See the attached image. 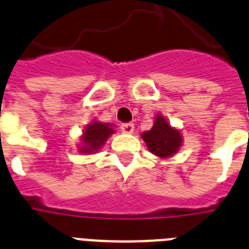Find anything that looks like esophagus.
<instances>
[{
  "instance_id": "esophagus-1",
  "label": "esophagus",
  "mask_w": 249,
  "mask_h": 249,
  "mask_svg": "<svg viewBox=\"0 0 249 249\" xmlns=\"http://www.w3.org/2000/svg\"><path fill=\"white\" fill-rule=\"evenodd\" d=\"M121 131L125 133V134H133L134 133V124L133 123H125V124H121Z\"/></svg>"
}]
</instances>
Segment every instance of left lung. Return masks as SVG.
I'll return each mask as SVG.
<instances>
[{
	"instance_id": "8db88e82",
	"label": "left lung",
	"mask_w": 249,
	"mask_h": 249,
	"mask_svg": "<svg viewBox=\"0 0 249 249\" xmlns=\"http://www.w3.org/2000/svg\"><path fill=\"white\" fill-rule=\"evenodd\" d=\"M141 137L150 153L163 160L175 156L183 142L181 131L173 128L162 114L157 115L152 129L144 131Z\"/></svg>"
}]
</instances>
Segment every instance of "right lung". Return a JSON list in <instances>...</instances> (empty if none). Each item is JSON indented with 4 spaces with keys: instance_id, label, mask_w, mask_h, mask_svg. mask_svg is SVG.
Returning a JSON list of instances; mask_svg holds the SVG:
<instances>
[{
    "instance_id": "1",
    "label": "right lung",
    "mask_w": 249,
    "mask_h": 249,
    "mask_svg": "<svg viewBox=\"0 0 249 249\" xmlns=\"http://www.w3.org/2000/svg\"><path fill=\"white\" fill-rule=\"evenodd\" d=\"M115 125L108 123L93 120L91 124L86 125L81 135V144H78V152L82 154L97 153L110 135L115 133Z\"/></svg>"
}]
</instances>
